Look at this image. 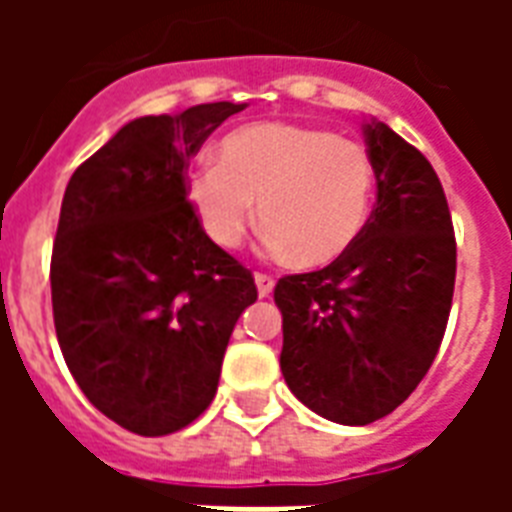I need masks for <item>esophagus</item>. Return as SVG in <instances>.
Masks as SVG:
<instances>
[{
    "label": "esophagus",
    "mask_w": 512,
    "mask_h": 512,
    "mask_svg": "<svg viewBox=\"0 0 512 512\" xmlns=\"http://www.w3.org/2000/svg\"><path fill=\"white\" fill-rule=\"evenodd\" d=\"M255 285H257V293L266 299V296H271V290H274V277H271V274H260V271H257Z\"/></svg>",
    "instance_id": "obj_1"
}]
</instances>
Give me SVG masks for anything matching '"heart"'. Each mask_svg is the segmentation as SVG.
Returning <instances> with one entry per match:
<instances>
[{"label": "heart", "instance_id": "b5f03b06", "mask_svg": "<svg viewBox=\"0 0 512 512\" xmlns=\"http://www.w3.org/2000/svg\"><path fill=\"white\" fill-rule=\"evenodd\" d=\"M373 183V158L354 139L293 123H255L224 136L216 164L191 167L183 191L202 233L219 249L244 244L260 213L271 252L293 255L301 266H326L359 241Z\"/></svg>", "mask_w": 512, "mask_h": 512}]
</instances>
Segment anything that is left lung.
I'll return each mask as SVG.
<instances>
[{"label":"left lung","mask_w":512,"mask_h":512,"mask_svg":"<svg viewBox=\"0 0 512 512\" xmlns=\"http://www.w3.org/2000/svg\"><path fill=\"white\" fill-rule=\"evenodd\" d=\"M376 208L343 257L282 277L279 367L290 392L340 425L406 400L439 354L455 288V235L439 175L386 123L367 120Z\"/></svg>","instance_id":"8db88e82"}]
</instances>
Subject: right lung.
Segmentation results:
<instances>
[{
    "mask_svg": "<svg viewBox=\"0 0 512 512\" xmlns=\"http://www.w3.org/2000/svg\"><path fill=\"white\" fill-rule=\"evenodd\" d=\"M246 104L136 117L68 180L51 252L54 329L87 400L120 428L167 436L211 406L252 271L194 219L189 158Z\"/></svg>",
    "mask_w": 512,
    "mask_h": 512,
    "instance_id": "add662e5",
    "label": "right lung"
}]
</instances>
